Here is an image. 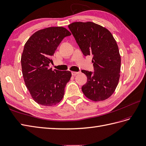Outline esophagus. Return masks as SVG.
<instances>
[{
	"label": "esophagus",
	"instance_id": "esophagus-1",
	"mask_svg": "<svg viewBox=\"0 0 146 146\" xmlns=\"http://www.w3.org/2000/svg\"><path fill=\"white\" fill-rule=\"evenodd\" d=\"M72 74L73 76H74V75H76V74H78V72H72Z\"/></svg>",
	"mask_w": 146,
	"mask_h": 146
}]
</instances>
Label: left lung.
Instances as JSON below:
<instances>
[{"label":"left lung","instance_id":"left-lung-1","mask_svg":"<svg viewBox=\"0 0 146 146\" xmlns=\"http://www.w3.org/2000/svg\"><path fill=\"white\" fill-rule=\"evenodd\" d=\"M84 55H92L94 72L81 70L87 76L82 86L85 96L93 101L110 97L117 88L121 68L118 47L111 33L93 22H74L68 25Z\"/></svg>","mask_w":146,"mask_h":146}]
</instances>
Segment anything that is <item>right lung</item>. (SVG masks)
I'll use <instances>...</instances> for the list:
<instances>
[{
  "instance_id": "obj_1",
  "label": "right lung",
  "mask_w": 146,
  "mask_h": 146,
  "mask_svg": "<svg viewBox=\"0 0 146 146\" xmlns=\"http://www.w3.org/2000/svg\"><path fill=\"white\" fill-rule=\"evenodd\" d=\"M71 33L63 27H49L35 33L24 46L21 58L26 86L40 105L52 106L61 101L72 76L69 71L52 70L49 63L64 37Z\"/></svg>"
}]
</instances>
